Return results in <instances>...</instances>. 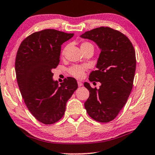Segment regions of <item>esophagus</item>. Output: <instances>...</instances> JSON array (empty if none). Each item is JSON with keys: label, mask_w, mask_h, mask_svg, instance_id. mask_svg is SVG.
<instances>
[{"label": "esophagus", "mask_w": 155, "mask_h": 155, "mask_svg": "<svg viewBox=\"0 0 155 155\" xmlns=\"http://www.w3.org/2000/svg\"><path fill=\"white\" fill-rule=\"evenodd\" d=\"M78 87H81V86H82V82L81 81H78Z\"/></svg>", "instance_id": "1"}]
</instances>
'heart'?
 <instances>
[{
	"instance_id": "1",
	"label": "heart",
	"mask_w": 155,
	"mask_h": 155,
	"mask_svg": "<svg viewBox=\"0 0 155 155\" xmlns=\"http://www.w3.org/2000/svg\"><path fill=\"white\" fill-rule=\"evenodd\" d=\"M89 46H93V45L91 44V43L89 42H82V44H81V50H83L86 48L87 47H89ZM66 51V47L64 48L62 51V53L61 54H64L65 53V52ZM86 66H71V67L68 69V72H69L70 74L73 76V77H75L76 78H81L83 77V75H84V71L86 69Z\"/></svg>"
}]
</instances>
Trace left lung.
Returning <instances> with one entry per match:
<instances>
[{
    "label": "left lung",
    "instance_id": "1",
    "mask_svg": "<svg viewBox=\"0 0 155 155\" xmlns=\"http://www.w3.org/2000/svg\"><path fill=\"white\" fill-rule=\"evenodd\" d=\"M80 37L94 41L101 51L97 69L89 78L101 85L97 89L84 83L89 91L84 107L95 120L107 123L120 112L132 89L137 61L134 47L125 35L109 27L95 28Z\"/></svg>",
    "mask_w": 155,
    "mask_h": 155
}]
</instances>
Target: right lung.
I'll use <instances>...</instances> for the list:
<instances>
[{"mask_svg":"<svg viewBox=\"0 0 155 155\" xmlns=\"http://www.w3.org/2000/svg\"><path fill=\"white\" fill-rule=\"evenodd\" d=\"M73 35L44 30L26 37L18 48L15 71L21 96L31 114L44 124L63 117L66 102L78 89L75 78H65L59 84L52 73L59 63L61 46Z\"/></svg>","mask_w":155,"mask_h":155,"instance_id":"1","label":"right lung"}]
</instances>
